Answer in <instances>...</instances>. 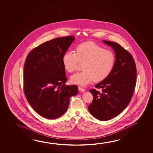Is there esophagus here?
Masks as SVG:
<instances>
[{
    "label": "esophagus",
    "instance_id": "obj_1",
    "mask_svg": "<svg viewBox=\"0 0 153 153\" xmlns=\"http://www.w3.org/2000/svg\"><path fill=\"white\" fill-rule=\"evenodd\" d=\"M78 90L80 91V92H84L85 91V90L84 88H82V87H80L79 86L78 87Z\"/></svg>",
    "mask_w": 153,
    "mask_h": 153
}]
</instances>
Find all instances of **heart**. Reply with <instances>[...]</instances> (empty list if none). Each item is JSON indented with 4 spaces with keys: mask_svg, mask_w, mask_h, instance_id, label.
<instances>
[{
    "mask_svg": "<svg viewBox=\"0 0 153 153\" xmlns=\"http://www.w3.org/2000/svg\"><path fill=\"white\" fill-rule=\"evenodd\" d=\"M116 56L111 51L105 50L93 42H87L78 45L75 52L68 51L62 56V64L65 70L73 73L79 62H83L84 70L71 76L73 84L88 85L92 80L100 82L108 77L115 64Z\"/></svg>",
    "mask_w": 153,
    "mask_h": 153,
    "instance_id": "obj_1",
    "label": "heart"
}]
</instances>
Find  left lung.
<instances>
[{"label":"left lung","mask_w":153,"mask_h":153,"mask_svg":"<svg viewBox=\"0 0 153 153\" xmlns=\"http://www.w3.org/2000/svg\"><path fill=\"white\" fill-rule=\"evenodd\" d=\"M113 48L115 53V64L110 75L95 85L100 92L90 90L93 96L88 107L91 114L100 120H109L118 115L132 97L136 85L135 61L130 53L117 43L103 40Z\"/></svg>","instance_id":"obj_1"}]
</instances>
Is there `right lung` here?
I'll return each mask as SVG.
<instances>
[{"label":"right lung","mask_w":153,"mask_h":153,"mask_svg":"<svg viewBox=\"0 0 153 153\" xmlns=\"http://www.w3.org/2000/svg\"><path fill=\"white\" fill-rule=\"evenodd\" d=\"M75 37L56 38L33 48L28 54L23 71L24 93L28 102L43 117L55 119L67 110L77 86L66 85L62 56Z\"/></svg>","instance_id":"right-lung-1"}]
</instances>
